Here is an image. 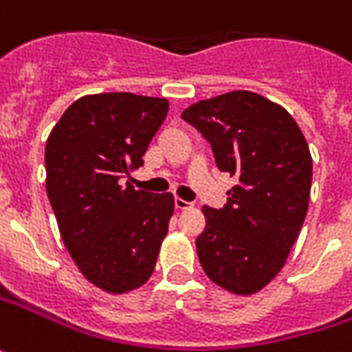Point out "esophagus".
<instances>
[{
    "label": "esophagus",
    "mask_w": 352,
    "mask_h": 352,
    "mask_svg": "<svg viewBox=\"0 0 352 352\" xmlns=\"http://www.w3.org/2000/svg\"><path fill=\"white\" fill-rule=\"evenodd\" d=\"M175 208L177 210H187V208H190V202L183 199H175Z\"/></svg>",
    "instance_id": "1"
}]
</instances>
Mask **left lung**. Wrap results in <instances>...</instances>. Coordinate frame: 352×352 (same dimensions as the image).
I'll return each instance as SVG.
<instances>
[{"label": "left lung", "mask_w": 352, "mask_h": 352, "mask_svg": "<svg viewBox=\"0 0 352 352\" xmlns=\"http://www.w3.org/2000/svg\"><path fill=\"white\" fill-rule=\"evenodd\" d=\"M181 118L210 144L218 169L237 177L224 208H202L200 265L234 294L259 292L285 267L308 212V142L280 104L251 91L199 101Z\"/></svg>", "instance_id": "left-lung-1"}]
</instances>
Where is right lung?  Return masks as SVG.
Here are the masks:
<instances>
[{
	"mask_svg": "<svg viewBox=\"0 0 352 352\" xmlns=\"http://www.w3.org/2000/svg\"><path fill=\"white\" fill-rule=\"evenodd\" d=\"M167 99L134 93L85 95L46 140V192L60 236L81 274L104 292L144 285L155 269L173 216V195L122 187L144 165Z\"/></svg>",
	"mask_w": 352,
	"mask_h": 352,
	"instance_id": "obj_1",
	"label": "right lung"
}]
</instances>
